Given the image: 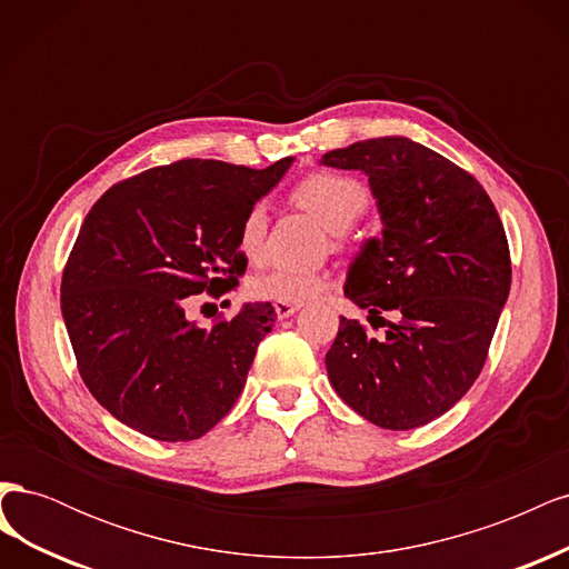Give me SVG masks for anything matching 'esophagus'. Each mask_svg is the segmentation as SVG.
I'll return each mask as SVG.
<instances>
[{
	"label": "esophagus",
	"mask_w": 569,
	"mask_h": 569,
	"mask_svg": "<svg viewBox=\"0 0 569 569\" xmlns=\"http://www.w3.org/2000/svg\"><path fill=\"white\" fill-rule=\"evenodd\" d=\"M297 311H299V303H282V301L274 303V313H278V318H289Z\"/></svg>",
	"instance_id": "1"
}]
</instances>
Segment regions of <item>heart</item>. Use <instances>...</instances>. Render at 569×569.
Returning <instances> with one entry per match:
<instances>
[{"label": "heart", "mask_w": 569, "mask_h": 569, "mask_svg": "<svg viewBox=\"0 0 569 569\" xmlns=\"http://www.w3.org/2000/svg\"><path fill=\"white\" fill-rule=\"evenodd\" d=\"M291 197L335 234L337 244L343 242V234H347V230L370 206V197L363 182H358L351 176L332 173V170H320V173L306 176L295 187ZM266 228V203L258 201L244 213L242 226H239V251L247 258H256L261 253ZM327 287H330V274L322 270L274 266L253 274L249 280V295L258 301L306 303L320 297Z\"/></svg>", "instance_id": "b5f03b06"}]
</instances>
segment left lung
<instances>
[{
    "instance_id": "left-lung-1",
    "label": "left lung",
    "mask_w": 569,
    "mask_h": 569,
    "mask_svg": "<svg viewBox=\"0 0 569 569\" xmlns=\"http://www.w3.org/2000/svg\"><path fill=\"white\" fill-rule=\"evenodd\" d=\"M325 166L363 170L382 218L349 270L347 295L387 337L339 320L325 353L335 391L385 429L451 410L475 385L510 291V249L489 194L468 170L408 137L327 151Z\"/></svg>"
}]
</instances>
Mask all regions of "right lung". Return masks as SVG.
Returning <instances> with one entry per match:
<instances>
[{"label": "right lung", "instance_id": "obj_1", "mask_svg": "<svg viewBox=\"0 0 569 569\" xmlns=\"http://www.w3.org/2000/svg\"><path fill=\"white\" fill-rule=\"evenodd\" d=\"M289 166L182 159L116 182L92 206L63 268L61 313L82 382L116 420L192 441L232 410L272 306L247 303L211 327L187 320L184 306L239 284V226Z\"/></svg>", "mask_w": 569, "mask_h": 569}]
</instances>
